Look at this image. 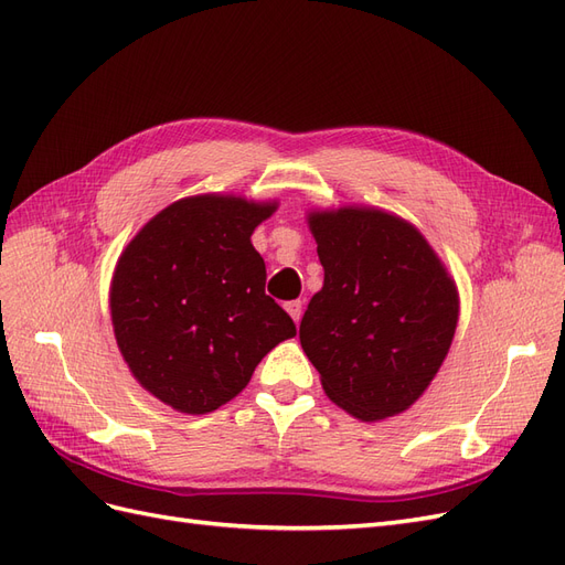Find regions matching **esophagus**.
Listing matches in <instances>:
<instances>
[{
  "label": "esophagus",
  "mask_w": 565,
  "mask_h": 565,
  "mask_svg": "<svg viewBox=\"0 0 565 565\" xmlns=\"http://www.w3.org/2000/svg\"><path fill=\"white\" fill-rule=\"evenodd\" d=\"M285 309H287L289 316H292V320H295L297 324L301 322V313H303V303H301V301H287Z\"/></svg>",
  "instance_id": "1"
}]
</instances>
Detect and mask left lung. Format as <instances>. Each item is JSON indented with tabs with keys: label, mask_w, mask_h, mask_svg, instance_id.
Listing matches in <instances>:
<instances>
[{
	"label": "left lung",
	"mask_w": 565,
	"mask_h": 565,
	"mask_svg": "<svg viewBox=\"0 0 565 565\" xmlns=\"http://www.w3.org/2000/svg\"><path fill=\"white\" fill-rule=\"evenodd\" d=\"M324 282L299 328L330 401L374 422L403 413L450 351L459 297L424 235L370 207L311 212Z\"/></svg>",
	"instance_id": "left-lung-1"
}]
</instances>
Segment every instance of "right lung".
Instances as JSON below:
<instances>
[{
    "mask_svg": "<svg viewBox=\"0 0 565 565\" xmlns=\"http://www.w3.org/2000/svg\"><path fill=\"white\" fill-rule=\"evenodd\" d=\"M276 202L195 195L172 202L136 233L110 285L117 347L162 403L204 415L235 398L262 358L295 337V320L266 292L252 233Z\"/></svg>",
    "mask_w": 565,
    "mask_h": 565,
    "instance_id": "add662e5",
    "label": "right lung"
}]
</instances>
